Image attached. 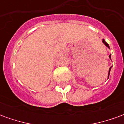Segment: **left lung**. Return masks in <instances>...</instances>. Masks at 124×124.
Returning <instances> with one entry per match:
<instances>
[{"label":"left lung","mask_w":124,"mask_h":124,"mask_svg":"<svg viewBox=\"0 0 124 124\" xmlns=\"http://www.w3.org/2000/svg\"><path fill=\"white\" fill-rule=\"evenodd\" d=\"M102 42H103V43H104V44H105V46H106L107 47H108V48L109 49V44H108L106 42V41H105V40H104V39H103V40H102ZM109 58H110V59H111V54H110V55H109ZM112 66H111V67L109 68V72H108V78H109V73H110V70H111V69H112Z\"/></svg>","instance_id":"obj_1"}]
</instances>
